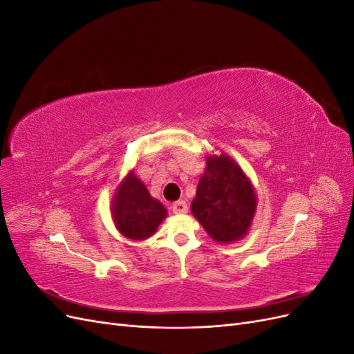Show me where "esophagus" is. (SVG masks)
<instances>
[{
	"instance_id": "esophagus-1",
	"label": "esophagus",
	"mask_w": 354,
	"mask_h": 354,
	"mask_svg": "<svg viewBox=\"0 0 354 354\" xmlns=\"http://www.w3.org/2000/svg\"><path fill=\"white\" fill-rule=\"evenodd\" d=\"M173 212L174 214H185L187 212V203L185 201H177L173 203Z\"/></svg>"
}]
</instances>
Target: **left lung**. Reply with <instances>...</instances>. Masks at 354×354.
<instances>
[{"label": "left lung", "mask_w": 354, "mask_h": 354, "mask_svg": "<svg viewBox=\"0 0 354 354\" xmlns=\"http://www.w3.org/2000/svg\"><path fill=\"white\" fill-rule=\"evenodd\" d=\"M199 178L192 214L218 243H233L248 234L257 211L250 177L227 153H208Z\"/></svg>", "instance_id": "obj_1"}]
</instances>
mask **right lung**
<instances>
[{
  "label": "right lung",
  "mask_w": 354,
  "mask_h": 354,
  "mask_svg": "<svg viewBox=\"0 0 354 354\" xmlns=\"http://www.w3.org/2000/svg\"><path fill=\"white\" fill-rule=\"evenodd\" d=\"M111 216L122 236L145 241L156 233L168 212L162 203L151 196L134 169H130L116 186L111 202Z\"/></svg>",
  "instance_id": "1"
}]
</instances>
